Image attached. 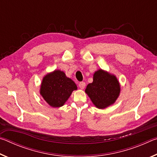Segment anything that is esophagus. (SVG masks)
<instances>
[{
    "instance_id": "1",
    "label": "esophagus",
    "mask_w": 157,
    "mask_h": 157,
    "mask_svg": "<svg viewBox=\"0 0 157 157\" xmlns=\"http://www.w3.org/2000/svg\"><path fill=\"white\" fill-rule=\"evenodd\" d=\"M85 86H86V84H85V82H81L79 83V86L81 89H84Z\"/></svg>"
}]
</instances>
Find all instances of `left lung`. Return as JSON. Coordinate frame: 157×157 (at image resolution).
<instances>
[{
	"mask_svg": "<svg viewBox=\"0 0 157 157\" xmlns=\"http://www.w3.org/2000/svg\"><path fill=\"white\" fill-rule=\"evenodd\" d=\"M93 79L92 83L87 85L85 89L93 104L101 109L113 105L121 92V86L116 77L99 69L94 74Z\"/></svg>",
	"mask_w": 157,
	"mask_h": 157,
	"instance_id": "left-lung-1",
	"label": "left lung"
}]
</instances>
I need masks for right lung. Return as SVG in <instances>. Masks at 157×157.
Listing matches in <instances>:
<instances>
[{
    "label": "right lung",
    "mask_w": 157,
    "mask_h": 157,
    "mask_svg": "<svg viewBox=\"0 0 157 157\" xmlns=\"http://www.w3.org/2000/svg\"><path fill=\"white\" fill-rule=\"evenodd\" d=\"M76 84L59 70H55L44 77L40 88V94L44 100L52 107H60L65 104Z\"/></svg>",
    "instance_id": "add662e5"
}]
</instances>
